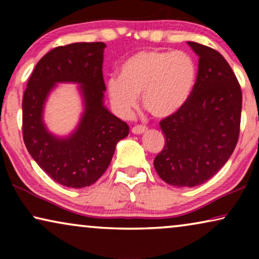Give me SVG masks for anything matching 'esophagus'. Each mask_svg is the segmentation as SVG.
Here are the masks:
<instances>
[{"label": "esophagus", "mask_w": 259, "mask_h": 259, "mask_svg": "<svg viewBox=\"0 0 259 259\" xmlns=\"http://www.w3.org/2000/svg\"><path fill=\"white\" fill-rule=\"evenodd\" d=\"M146 131H147V127L138 125V126H134V127H133V128H132V133H133V134H143V133L146 132Z\"/></svg>", "instance_id": "obj_1"}]
</instances>
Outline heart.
<instances>
[{
    "instance_id": "heart-1",
    "label": "heart",
    "mask_w": 259,
    "mask_h": 259,
    "mask_svg": "<svg viewBox=\"0 0 259 259\" xmlns=\"http://www.w3.org/2000/svg\"><path fill=\"white\" fill-rule=\"evenodd\" d=\"M196 61L183 51L146 49L134 53L111 76L106 91L114 112L130 118L141 94L143 106L158 119L176 115L187 105L197 83Z\"/></svg>"
}]
</instances>
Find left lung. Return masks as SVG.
<instances>
[{
  "label": "left lung",
  "mask_w": 259,
  "mask_h": 259,
  "mask_svg": "<svg viewBox=\"0 0 259 259\" xmlns=\"http://www.w3.org/2000/svg\"><path fill=\"white\" fill-rule=\"evenodd\" d=\"M187 45L198 58V76L190 101L160 121L165 146L153 164L165 183L198 186L226 164L239 136L242 91L235 73L217 51Z\"/></svg>",
  "instance_id": "left-lung-1"
}]
</instances>
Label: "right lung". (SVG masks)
<instances>
[{
  "label": "right lung",
  "instance_id": "1",
  "mask_svg": "<svg viewBox=\"0 0 259 259\" xmlns=\"http://www.w3.org/2000/svg\"><path fill=\"white\" fill-rule=\"evenodd\" d=\"M104 42H79L48 52L31 73L22 100L23 140L31 158L54 180L72 189L91 186L109 166L116 144L130 127L105 106ZM59 83H74L84 111L68 136H58L43 120L44 106Z\"/></svg>",
  "mask_w": 259,
  "mask_h": 259
}]
</instances>
